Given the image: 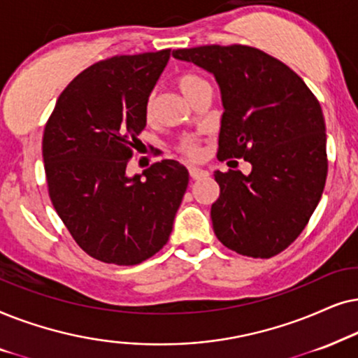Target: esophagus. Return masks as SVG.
<instances>
[{"mask_svg":"<svg viewBox=\"0 0 358 358\" xmlns=\"http://www.w3.org/2000/svg\"><path fill=\"white\" fill-rule=\"evenodd\" d=\"M188 171H189V176H192L193 180H199V178H204V176H208V171L196 169V166H189Z\"/></svg>","mask_w":358,"mask_h":358,"instance_id":"obj_1","label":"esophagus"}]
</instances>
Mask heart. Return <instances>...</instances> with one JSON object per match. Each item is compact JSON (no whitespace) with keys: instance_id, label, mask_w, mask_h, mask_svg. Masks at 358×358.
<instances>
[{"instance_id":"b5f03b06","label":"heart","mask_w":358,"mask_h":358,"mask_svg":"<svg viewBox=\"0 0 358 358\" xmlns=\"http://www.w3.org/2000/svg\"><path fill=\"white\" fill-rule=\"evenodd\" d=\"M175 87L180 90V93H182L189 103H192L199 93L204 92V90H209L206 80L201 78V76L196 73H189V71H183V73L176 75ZM144 117L145 121H152V117H154V96H149L145 99ZM176 150L189 160H196L201 157V144H199V139L196 136L182 137V139L178 141V144H176Z\"/></svg>"}]
</instances>
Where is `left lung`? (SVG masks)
<instances>
[{
  "label": "left lung",
  "mask_w": 358,
  "mask_h": 358,
  "mask_svg": "<svg viewBox=\"0 0 358 358\" xmlns=\"http://www.w3.org/2000/svg\"><path fill=\"white\" fill-rule=\"evenodd\" d=\"M173 57L216 76L224 106L217 159L252 165L249 175L214 171V234L241 255H278L306 227L326 185L321 104L301 76L255 47L201 45Z\"/></svg>",
  "instance_id": "obj_1"
}]
</instances>
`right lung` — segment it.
<instances>
[{"label":"right lung","mask_w":358,"mask_h":358,"mask_svg":"<svg viewBox=\"0 0 358 358\" xmlns=\"http://www.w3.org/2000/svg\"><path fill=\"white\" fill-rule=\"evenodd\" d=\"M170 49L114 55L76 75L42 137L50 201L80 249L104 264L137 265L169 241L188 170L176 160L126 175L142 142L144 103Z\"/></svg>","instance_id":"add662e5"}]
</instances>
